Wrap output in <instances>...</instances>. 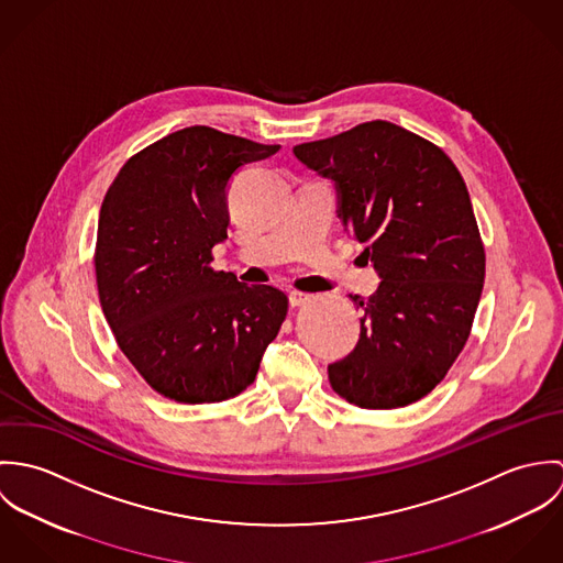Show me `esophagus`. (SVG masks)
Wrapping results in <instances>:
<instances>
[{
	"label": "esophagus",
	"mask_w": 563,
	"mask_h": 563,
	"mask_svg": "<svg viewBox=\"0 0 563 563\" xmlns=\"http://www.w3.org/2000/svg\"><path fill=\"white\" fill-rule=\"evenodd\" d=\"M310 301H312V295H308V292H301V290H292V292H290V306H292V308L306 306V303H310Z\"/></svg>",
	"instance_id": "1"
}]
</instances>
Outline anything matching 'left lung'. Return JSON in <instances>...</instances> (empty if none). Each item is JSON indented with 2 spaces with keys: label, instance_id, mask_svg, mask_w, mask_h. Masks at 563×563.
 Instances as JSON below:
<instances>
[{
  "label": "left lung",
  "instance_id": "1",
  "mask_svg": "<svg viewBox=\"0 0 563 563\" xmlns=\"http://www.w3.org/2000/svg\"><path fill=\"white\" fill-rule=\"evenodd\" d=\"M292 152L335 181L344 232L368 244L362 255L382 277L375 295L357 299L364 317L355 349L327 368L333 393L366 409L427 397L471 335L485 279L462 173L438 145L390 121Z\"/></svg>",
  "mask_w": 563,
  "mask_h": 563
}]
</instances>
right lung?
I'll use <instances>...</instances> for the list:
<instances>
[{"label": "right lung", "instance_id": "1", "mask_svg": "<svg viewBox=\"0 0 563 563\" xmlns=\"http://www.w3.org/2000/svg\"><path fill=\"white\" fill-rule=\"evenodd\" d=\"M277 150L184 128L134 154L103 197L92 255L99 303L123 355L170 401L239 397L286 321V292L210 266L228 239L230 177Z\"/></svg>", "mask_w": 563, "mask_h": 563}]
</instances>
